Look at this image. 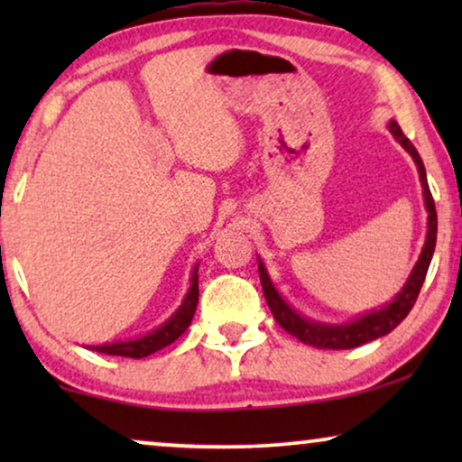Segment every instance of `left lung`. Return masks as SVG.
<instances>
[{
  "label": "left lung",
  "instance_id": "left-lung-1",
  "mask_svg": "<svg viewBox=\"0 0 462 462\" xmlns=\"http://www.w3.org/2000/svg\"><path fill=\"white\" fill-rule=\"evenodd\" d=\"M389 130L391 134L395 136V141L400 143L410 155H412L416 168H419L422 198H425V208L429 214L427 239H425V245H422L419 261H416L408 282L403 283V288L395 294L393 300L387 302V305H383L381 309H374V311L370 313L359 315V318L346 321V324H319V321L302 318L299 311H294V309L282 299L280 292H277L273 286V282H271L263 261L258 258V275H261L263 292H264V299H267L271 313H273L277 324H280L288 334H292L294 338H299L300 343L318 346V349H353V346L370 343V340H376L384 337V334H389L391 330H395V328L406 319L410 309L414 307L416 299H419L422 282H425L427 269L433 258L435 239H438V212H435V201H433L431 191H429L427 172H425V166H422L419 151H416L414 144L403 136L402 128L397 125V122H393V119L389 122Z\"/></svg>",
  "mask_w": 462,
  "mask_h": 462
}]
</instances>
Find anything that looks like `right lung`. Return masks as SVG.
<instances>
[{
  "label": "right lung",
  "mask_w": 462,
  "mask_h": 462,
  "mask_svg": "<svg viewBox=\"0 0 462 462\" xmlns=\"http://www.w3.org/2000/svg\"><path fill=\"white\" fill-rule=\"evenodd\" d=\"M198 267L199 264H195L193 275H191V286H189V292L185 299H182V305L176 309V311L172 313V318H170L168 321H163L160 328H155V330H151L149 334H144V337H141V338L124 340V343L98 345V346H92V349L98 353H105V356H122V357L141 359V357L151 356V353L163 349V346L172 345L174 340L187 330L189 324H191L195 309H198V300H199Z\"/></svg>",
  "instance_id": "obj_1"
}]
</instances>
